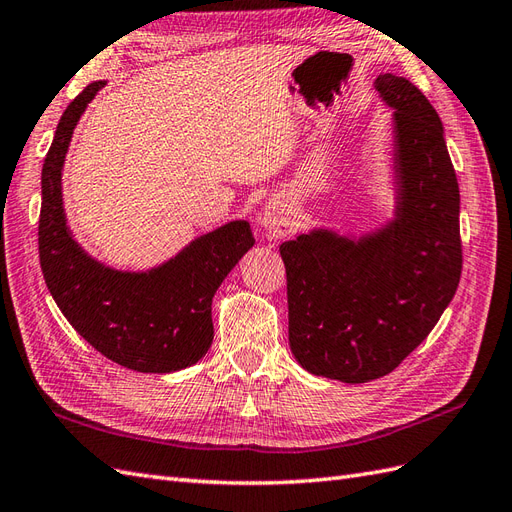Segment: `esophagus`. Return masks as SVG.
<instances>
[{"label": "esophagus", "mask_w": 512, "mask_h": 512, "mask_svg": "<svg viewBox=\"0 0 512 512\" xmlns=\"http://www.w3.org/2000/svg\"><path fill=\"white\" fill-rule=\"evenodd\" d=\"M262 228L271 239H284L295 228L293 206L286 198H271L262 209Z\"/></svg>", "instance_id": "esophagus-1"}]
</instances>
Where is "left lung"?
<instances>
[{
    "mask_svg": "<svg viewBox=\"0 0 512 512\" xmlns=\"http://www.w3.org/2000/svg\"><path fill=\"white\" fill-rule=\"evenodd\" d=\"M375 88L392 114L394 217L338 234L314 228L280 245L288 342L316 377H385L431 334L461 280L459 183L426 96L392 73Z\"/></svg>",
    "mask_w": 512,
    "mask_h": 512,
    "instance_id": "1",
    "label": "left lung"
}]
</instances>
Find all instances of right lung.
Instances as JSON below:
<instances>
[{
	"instance_id": "add662e5",
	"label": "right lung",
	"mask_w": 512,
	"mask_h": 512,
	"mask_svg": "<svg viewBox=\"0 0 512 512\" xmlns=\"http://www.w3.org/2000/svg\"><path fill=\"white\" fill-rule=\"evenodd\" d=\"M105 84L94 81L64 109L45 157L40 269L66 321L107 359L137 372L183 370L209 351L215 290L254 245V234L245 219L228 222L146 271L107 267L73 239L62 202V170L77 122Z\"/></svg>"
}]
</instances>
